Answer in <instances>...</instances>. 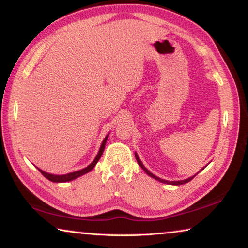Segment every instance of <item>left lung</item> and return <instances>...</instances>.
Segmentation results:
<instances>
[{
    "label": "left lung",
    "mask_w": 248,
    "mask_h": 248,
    "mask_svg": "<svg viewBox=\"0 0 248 248\" xmlns=\"http://www.w3.org/2000/svg\"><path fill=\"white\" fill-rule=\"evenodd\" d=\"M136 159H137V162H138V164H139L140 166H141V169L143 170L146 174H148L149 176H151V177L152 178H154V179H156V180H158V182H161V183H164V184H170V185H183V184H186V183H188V182H190V180L195 177L196 175H194L192 176V177H189V178H187V179H184V180H176V182H169V180H165V179H162V178H158L157 176H155V175H153L152 173H151L150 170H148V169H146V167H144V165L142 164V162L140 161V158H139V156H138V154L136 153Z\"/></svg>",
    "instance_id": "1"
}]
</instances>
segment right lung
I'll use <instances>...</instances> for the list:
<instances>
[{"label": "right lung", "instance_id": "add662e5", "mask_svg": "<svg viewBox=\"0 0 248 248\" xmlns=\"http://www.w3.org/2000/svg\"><path fill=\"white\" fill-rule=\"evenodd\" d=\"M107 138H108V136L105 137L103 143H102V145H100V149H99V151H98V154L96 155V157H95L94 161L92 162L89 166L85 167V169H83V170H78V171H73V173L65 174V175H52V174L46 173V171L41 170H39V169H38V170H39L40 173L45 176L46 178L49 179V180H51V182H54V183H65V182H70V180H73V179H75V178H78V177H79V176H82V175H84V174L89 173V171L93 170L94 166H95L96 164H97V162L99 161V158H100V156H102V154H103V152H104L105 144H106Z\"/></svg>", "mask_w": 248, "mask_h": 248}]
</instances>
